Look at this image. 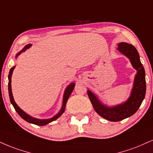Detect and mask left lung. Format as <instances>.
<instances>
[{
	"label": "left lung",
	"instance_id": "left-lung-1",
	"mask_svg": "<svg viewBox=\"0 0 153 153\" xmlns=\"http://www.w3.org/2000/svg\"><path fill=\"white\" fill-rule=\"evenodd\" d=\"M117 50L130 59L132 67L137 71L129 98L124 103L108 107L102 104L91 91H88V97L95 112L103 118L113 122L120 121L135 114L144 100L146 92L145 72L137 50L131 44L127 43H119Z\"/></svg>",
	"mask_w": 153,
	"mask_h": 153
}]
</instances>
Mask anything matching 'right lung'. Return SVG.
Masks as SVG:
<instances>
[{"label":"right lung","instance_id":"add662e5","mask_svg":"<svg viewBox=\"0 0 153 153\" xmlns=\"http://www.w3.org/2000/svg\"><path fill=\"white\" fill-rule=\"evenodd\" d=\"M30 46H31V44H28V45H25V46L23 48L22 51H21L19 53H17V55H16V58H17V57L19 56V55L21 54V53H23V52H24V51H26V50L28 49ZM15 68H16V66H14V67L11 68H10V72H9V75H8V93H9V97H10V102H11L13 106L14 107L15 110H16V111L17 112L18 115H19L20 116H21L23 120H25V121H27V122L32 123V124L37 125V126H45V125L48 124V123L53 122V121L56 120L58 119V117H60L62 113H63V112L65 111L66 102H67V101H68V100L70 95H71L72 92H73V89H74V88H75V83H74V82H72V83L70 84L67 87V88L65 89V93H64V95H63V100H62V105L61 110H60V112H59V113L57 114V115H56L54 117H51V118H49V119H45V120L37 119V118H35V117H31V116H30V115H27V113H25L23 110H21V108H20L18 106V105L16 104V102L14 101L13 97V94H12V90H11V76H12L13 71Z\"/></svg>","mask_w":153,"mask_h":153}]
</instances>
